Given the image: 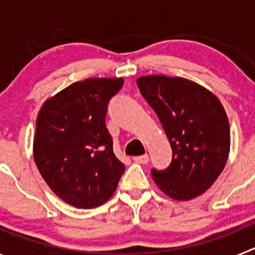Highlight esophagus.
Here are the masks:
<instances>
[{
	"instance_id": "esophagus-1",
	"label": "esophagus",
	"mask_w": 255,
	"mask_h": 255,
	"mask_svg": "<svg viewBox=\"0 0 255 255\" xmlns=\"http://www.w3.org/2000/svg\"><path fill=\"white\" fill-rule=\"evenodd\" d=\"M132 161L136 162V163H141V164H145L149 162V155L148 154H144V155H138V157H134Z\"/></svg>"
}]
</instances>
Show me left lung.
Masks as SVG:
<instances>
[{
  "label": "left lung",
  "instance_id": "left-lung-1",
  "mask_svg": "<svg viewBox=\"0 0 255 255\" xmlns=\"http://www.w3.org/2000/svg\"><path fill=\"white\" fill-rule=\"evenodd\" d=\"M136 84L172 149L170 166L163 171L153 168V180L175 200L199 197L213 185L229 158L230 124L220 100L184 78L140 76Z\"/></svg>",
  "mask_w": 255,
  "mask_h": 255
}]
</instances>
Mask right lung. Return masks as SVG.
<instances>
[{"label":"right lung","mask_w":255,"mask_h":255,"mask_svg":"<svg viewBox=\"0 0 255 255\" xmlns=\"http://www.w3.org/2000/svg\"><path fill=\"white\" fill-rule=\"evenodd\" d=\"M121 78H89L43 103L33 144L40 175L57 197L76 208H94L116 190L125 166L106 128L110 100Z\"/></svg>","instance_id":"1"}]
</instances>
